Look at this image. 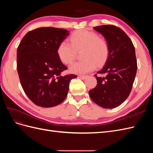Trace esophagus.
I'll use <instances>...</instances> for the list:
<instances>
[{"instance_id": "obj_1", "label": "esophagus", "mask_w": 153, "mask_h": 153, "mask_svg": "<svg viewBox=\"0 0 153 153\" xmlns=\"http://www.w3.org/2000/svg\"><path fill=\"white\" fill-rule=\"evenodd\" d=\"M79 77L81 78V79L84 80V79H85V78H86L87 76H85V75H80Z\"/></svg>"}]
</instances>
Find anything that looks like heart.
I'll return each instance as SVG.
<instances>
[{"mask_svg": "<svg viewBox=\"0 0 153 153\" xmlns=\"http://www.w3.org/2000/svg\"><path fill=\"white\" fill-rule=\"evenodd\" d=\"M70 43L63 41L58 46L57 53L60 61L65 64H71L77 52L82 51V61L74 62L69 67L73 73L85 74L94 70L96 65L102 66L107 60L110 47L107 41L100 38L98 34L87 30L74 32L69 38Z\"/></svg>", "mask_w": 153, "mask_h": 153, "instance_id": "obj_1", "label": "heart"}]
</instances>
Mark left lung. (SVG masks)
Instances as JSON below:
<instances>
[{
  "label": "left lung",
  "instance_id": "8db88e82",
  "mask_svg": "<svg viewBox=\"0 0 153 153\" xmlns=\"http://www.w3.org/2000/svg\"><path fill=\"white\" fill-rule=\"evenodd\" d=\"M94 29L105 37L110 53L104 67L94 75L98 84L89 93L101 107L115 108L126 100L132 89L137 70L135 47L128 35L117 26L103 25Z\"/></svg>",
  "mask_w": 153,
  "mask_h": 153
}]
</instances>
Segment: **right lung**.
<instances>
[{
    "label": "right lung",
    "instance_id": "add662e5",
    "mask_svg": "<svg viewBox=\"0 0 153 153\" xmlns=\"http://www.w3.org/2000/svg\"><path fill=\"white\" fill-rule=\"evenodd\" d=\"M69 35L64 29L41 27L27 32L17 50V71L25 93L35 105L52 107L66 98L69 82L77 76L62 75L68 68L57 50Z\"/></svg>",
    "mask_w": 153,
    "mask_h": 153
}]
</instances>
